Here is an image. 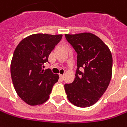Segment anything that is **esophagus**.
Returning a JSON list of instances; mask_svg holds the SVG:
<instances>
[{
    "label": "esophagus",
    "instance_id": "34e87169",
    "mask_svg": "<svg viewBox=\"0 0 127 127\" xmlns=\"http://www.w3.org/2000/svg\"><path fill=\"white\" fill-rule=\"evenodd\" d=\"M60 79L61 80H64V74H60Z\"/></svg>",
    "mask_w": 127,
    "mask_h": 127
}]
</instances>
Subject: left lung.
I'll return each mask as SVG.
<instances>
[{
  "label": "left lung",
  "mask_w": 127,
  "mask_h": 127,
  "mask_svg": "<svg viewBox=\"0 0 127 127\" xmlns=\"http://www.w3.org/2000/svg\"><path fill=\"white\" fill-rule=\"evenodd\" d=\"M77 54V68L72 83L64 85L67 99L79 107L95 104L104 95L112 74V55L102 40L90 32L66 34Z\"/></svg>",
  "instance_id": "1"
}]
</instances>
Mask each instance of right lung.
Masks as SVG:
<instances>
[{"instance_id": "right-lung-1", "label": "right lung", "mask_w": 127, "mask_h": 127, "mask_svg": "<svg viewBox=\"0 0 127 127\" xmlns=\"http://www.w3.org/2000/svg\"><path fill=\"white\" fill-rule=\"evenodd\" d=\"M62 35L34 34L20 42L14 51L10 73L18 95L31 106L40 105L49 99L59 76L50 69H43L51 51ZM44 67V66H43Z\"/></svg>"}]
</instances>
